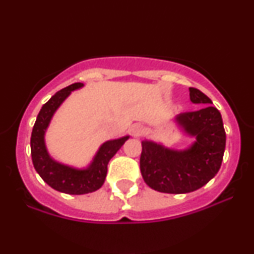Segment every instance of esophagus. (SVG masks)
I'll use <instances>...</instances> for the list:
<instances>
[{
	"label": "esophagus",
	"mask_w": 254,
	"mask_h": 254,
	"mask_svg": "<svg viewBox=\"0 0 254 254\" xmlns=\"http://www.w3.org/2000/svg\"><path fill=\"white\" fill-rule=\"evenodd\" d=\"M143 131H144L143 127H142V125H139V124L132 125V127H131V132H132V135L135 137L141 136L142 133H143Z\"/></svg>",
	"instance_id": "1"
}]
</instances>
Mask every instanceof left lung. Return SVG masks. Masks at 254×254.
Here are the masks:
<instances>
[{"label":"left lung","mask_w":254,"mask_h":254,"mask_svg":"<svg viewBox=\"0 0 254 254\" xmlns=\"http://www.w3.org/2000/svg\"><path fill=\"white\" fill-rule=\"evenodd\" d=\"M193 104H204L198 111L183 112L176 122L188 135L196 137L190 148L174 150L151 141H142L139 168L145 184L164 193L196 191L216 176L226 148L222 117L212 101L199 89L190 88Z\"/></svg>","instance_id":"1"}]
</instances>
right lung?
I'll return each mask as SVG.
<instances>
[{"instance_id": "obj_1", "label": "right lung", "mask_w": 254, "mask_h": 254, "mask_svg": "<svg viewBox=\"0 0 254 254\" xmlns=\"http://www.w3.org/2000/svg\"><path fill=\"white\" fill-rule=\"evenodd\" d=\"M82 86L83 83L80 82L72 83L61 89L51 97L48 103L44 104L31 135L32 162L38 174L52 189L68 194H84L100 189L106 178L109 161L129 138V136H124L105 142L99 148L92 164L83 170L60 164L49 155L44 136L52 116L72 90L81 88Z\"/></svg>"}]
</instances>
